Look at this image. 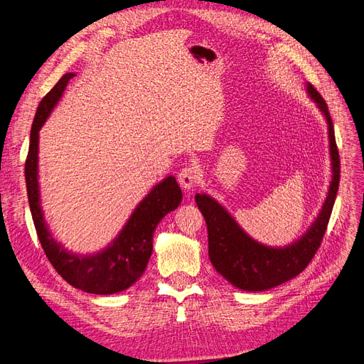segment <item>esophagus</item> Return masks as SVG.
Masks as SVG:
<instances>
[{"mask_svg":"<svg viewBox=\"0 0 364 364\" xmlns=\"http://www.w3.org/2000/svg\"><path fill=\"white\" fill-rule=\"evenodd\" d=\"M178 179L182 188L191 190L197 183V171L194 167H183L178 174Z\"/></svg>","mask_w":364,"mask_h":364,"instance_id":"esophagus-1","label":"esophagus"}]
</instances>
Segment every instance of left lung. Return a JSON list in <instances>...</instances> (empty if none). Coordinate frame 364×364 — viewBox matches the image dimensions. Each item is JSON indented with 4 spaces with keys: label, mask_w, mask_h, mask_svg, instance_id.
I'll return each instance as SVG.
<instances>
[{
    "label": "left lung",
    "mask_w": 364,
    "mask_h": 364,
    "mask_svg": "<svg viewBox=\"0 0 364 364\" xmlns=\"http://www.w3.org/2000/svg\"><path fill=\"white\" fill-rule=\"evenodd\" d=\"M306 92L326 119L333 176L321 213L301 238L284 247L264 246L249 237L234 217L211 196L196 194L194 197L208 228L209 259L214 269L237 289L264 291L287 282L310 264L321 247L338 190L340 158L333 119L325 100L310 83H306Z\"/></svg>",
    "instance_id": "left-lung-1"
}]
</instances>
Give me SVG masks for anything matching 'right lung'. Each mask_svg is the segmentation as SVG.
Wrapping results in <instances>:
<instances>
[{"label":"right lung","mask_w":364,"mask_h":364,"mask_svg":"<svg viewBox=\"0 0 364 364\" xmlns=\"http://www.w3.org/2000/svg\"><path fill=\"white\" fill-rule=\"evenodd\" d=\"M74 74H65L42 98L30 130V147L26 161V183L33 223L41 246L60 277L73 287L92 294H114L134 285L144 273L153 250V234L161 220L182 202L181 186L173 176L155 185L139 202L117 238L94 255H77L53 238L43 218L38 182L39 130Z\"/></svg>","instance_id":"add662e5"}]
</instances>
